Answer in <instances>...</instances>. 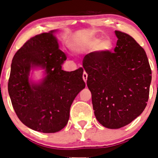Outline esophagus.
<instances>
[{"mask_svg": "<svg viewBox=\"0 0 158 158\" xmlns=\"http://www.w3.org/2000/svg\"><path fill=\"white\" fill-rule=\"evenodd\" d=\"M83 81H85V82L87 81V79H88V74H87V73H86L85 72H84L83 74Z\"/></svg>", "mask_w": 158, "mask_h": 158, "instance_id": "1", "label": "esophagus"}]
</instances>
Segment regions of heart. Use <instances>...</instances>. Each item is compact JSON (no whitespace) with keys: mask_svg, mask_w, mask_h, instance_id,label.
Listing matches in <instances>:
<instances>
[{"mask_svg":"<svg viewBox=\"0 0 158 158\" xmlns=\"http://www.w3.org/2000/svg\"><path fill=\"white\" fill-rule=\"evenodd\" d=\"M82 48L85 49H95L99 53H107L113 48V42L110 38L106 37L101 40V38L90 37L81 44Z\"/></svg>","mask_w":158,"mask_h":158,"instance_id":"1","label":"heart"}]
</instances>
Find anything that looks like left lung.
Returning a JSON list of instances; mask_svg holds the SVG:
<instances>
[{
    "mask_svg": "<svg viewBox=\"0 0 158 158\" xmlns=\"http://www.w3.org/2000/svg\"><path fill=\"white\" fill-rule=\"evenodd\" d=\"M114 52L84 57L87 85L96 119L109 129L131 123L145 109L152 71L144 49L129 34L115 31Z\"/></svg>",
    "mask_w": 158,
    "mask_h": 158,
    "instance_id": "1",
    "label": "left lung"
}]
</instances>
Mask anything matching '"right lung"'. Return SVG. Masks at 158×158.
I'll list each match as a JSON object with an SVG mask.
<instances>
[{"label": "right lung", "instance_id": "1", "mask_svg": "<svg viewBox=\"0 0 158 158\" xmlns=\"http://www.w3.org/2000/svg\"><path fill=\"white\" fill-rule=\"evenodd\" d=\"M52 30L27 41L12 60L8 90L12 106L23 124L43 133L64 128L70 109L79 92L85 87L83 69L66 72L62 64L67 57L59 49ZM45 69L46 76L40 83L29 81L31 69Z\"/></svg>", "mask_w": 158, "mask_h": 158}]
</instances>
